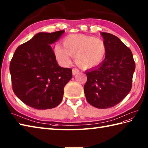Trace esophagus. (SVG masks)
I'll use <instances>...</instances> for the list:
<instances>
[{"label": "esophagus", "mask_w": 148, "mask_h": 148, "mask_svg": "<svg viewBox=\"0 0 148 148\" xmlns=\"http://www.w3.org/2000/svg\"><path fill=\"white\" fill-rule=\"evenodd\" d=\"M72 73H73V75H75L79 73V70H78L77 68H73V70H72Z\"/></svg>", "instance_id": "34e87169"}]
</instances>
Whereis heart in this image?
<instances>
[{
	"instance_id": "b5f03b06",
	"label": "heart",
	"mask_w": 148,
	"mask_h": 148,
	"mask_svg": "<svg viewBox=\"0 0 148 148\" xmlns=\"http://www.w3.org/2000/svg\"><path fill=\"white\" fill-rule=\"evenodd\" d=\"M63 47L55 44L53 52L60 64L68 65L71 56L74 57L77 65L82 69L97 67L103 62L107 49L105 41L100 38L84 34H70L62 40Z\"/></svg>"
}]
</instances>
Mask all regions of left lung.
Masks as SVG:
<instances>
[{
  "label": "left lung",
  "mask_w": 148,
  "mask_h": 148,
  "mask_svg": "<svg viewBox=\"0 0 148 148\" xmlns=\"http://www.w3.org/2000/svg\"><path fill=\"white\" fill-rule=\"evenodd\" d=\"M107 45V55L97 68L86 72L84 87L87 102L98 108L120 103L130 91L135 63L130 49L117 36L101 32Z\"/></svg>",
  "instance_id": "8db88e82"
}]
</instances>
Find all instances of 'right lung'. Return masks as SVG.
Masks as SVG:
<instances>
[{"mask_svg":"<svg viewBox=\"0 0 148 148\" xmlns=\"http://www.w3.org/2000/svg\"><path fill=\"white\" fill-rule=\"evenodd\" d=\"M64 32L38 33L15 50L10 65L12 87L17 97L29 107L50 109L62 101L72 70L57 64L50 45Z\"/></svg>","mask_w":148,"mask_h":148,"instance_id":"1","label":"right lung"}]
</instances>
